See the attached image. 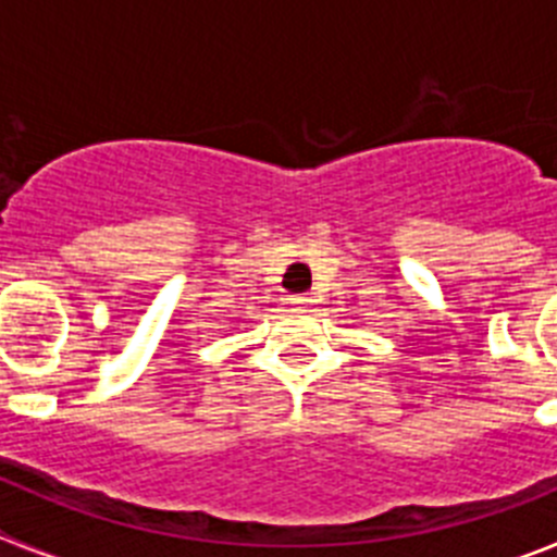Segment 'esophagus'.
I'll list each match as a JSON object with an SVG mask.
<instances>
[{"label":"esophagus","instance_id":"esophagus-1","mask_svg":"<svg viewBox=\"0 0 557 557\" xmlns=\"http://www.w3.org/2000/svg\"><path fill=\"white\" fill-rule=\"evenodd\" d=\"M289 301H293L295 307H309V304H312L314 298H312V295H309V293H298V295H293Z\"/></svg>","mask_w":557,"mask_h":557}]
</instances>
